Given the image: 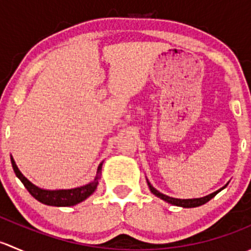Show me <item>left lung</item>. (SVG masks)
<instances>
[{
    "instance_id": "left-lung-1",
    "label": "left lung",
    "mask_w": 251,
    "mask_h": 251,
    "mask_svg": "<svg viewBox=\"0 0 251 251\" xmlns=\"http://www.w3.org/2000/svg\"><path fill=\"white\" fill-rule=\"evenodd\" d=\"M147 182H148L149 188H151V192L154 194V196L159 197V198L163 199V201H168V203H170V204H173V205H176V206H182V207L201 206V205L207 203V201H209L211 198H214V197L216 196V194L219 193V192L221 191V189H224V188L219 189V191L214 192V193L209 194V196H206V197H203V198H197V199H176V198H171V197H168V196H165V194L160 193V192L156 191V189L154 188V187L151 186V183H149V181H147ZM225 187H226V186H225Z\"/></svg>"
}]
</instances>
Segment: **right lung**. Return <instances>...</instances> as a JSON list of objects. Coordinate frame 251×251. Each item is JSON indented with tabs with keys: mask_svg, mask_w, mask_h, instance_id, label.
I'll return each instance as SVG.
<instances>
[{
	"mask_svg": "<svg viewBox=\"0 0 251 251\" xmlns=\"http://www.w3.org/2000/svg\"><path fill=\"white\" fill-rule=\"evenodd\" d=\"M11 161L18 178L23 182V184L27 189V192L36 201H39L42 204L50 205V206H73V205H76L80 201L88 198L96 191V188H97L98 178H100L98 176L96 177L93 182L86 184V186L78 187V188L59 189V191H46V189H41L35 186V184H32L26 177L23 176V174L20 173L16 163H14L13 158H11ZM100 169H102V164H100V166H98V174L100 173Z\"/></svg>",
	"mask_w": 251,
	"mask_h": 251,
	"instance_id": "1",
	"label": "right lung"
}]
</instances>
